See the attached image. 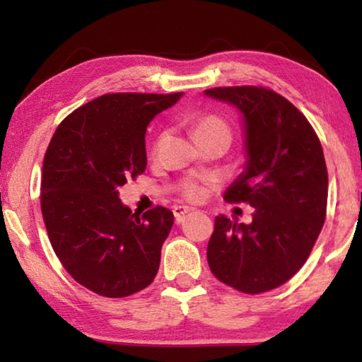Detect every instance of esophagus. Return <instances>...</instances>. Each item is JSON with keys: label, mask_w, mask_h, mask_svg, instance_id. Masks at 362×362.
Masks as SVG:
<instances>
[{"label": "esophagus", "mask_w": 362, "mask_h": 362, "mask_svg": "<svg viewBox=\"0 0 362 362\" xmlns=\"http://www.w3.org/2000/svg\"><path fill=\"white\" fill-rule=\"evenodd\" d=\"M191 211H192L191 207H187V206H175V207H173V214H175V217H176V222H181L182 217H185L187 212H191Z\"/></svg>", "instance_id": "34e87169"}]
</instances>
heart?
<instances>
[{"instance_id":"1","label":"heart","mask_w":362,"mask_h":362,"mask_svg":"<svg viewBox=\"0 0 362 362\" xmlns=\"http://www.w3.org/2000/svg\"><path fill=\"white\" fill-rule=\"evenodd\" d=\"M211 133H227V135H230L229 127H227L226 123L221 120V118H217V117L199 118L194 125L196 138L211 135ZM185 194L189 197V199H199V197L204 194V187H202L199 182H194V181L186 182Z\"/></svg>"}]
</instances>
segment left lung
Segmentation results:
<instances>
[{
	"instance_id": "8db88e82",
	"label": "left lung",
	"mask_w": 362,
	"mask_h": 362,
	"mask_svg": "<svg viewBox=\"0 0 362 362\" xmlns=\"http://www.w3.org/2000/svg\"><path fill=\"white\" fill-rule=\"evenodd\" d=\"M204 95L240 113L245 163L224 199L255 209L250 224L216 217L207 264L232 288L264 293L301 269L325 224L323 148L303 113L274 90L217 87Z\"/></svg>"
}]
</instances>
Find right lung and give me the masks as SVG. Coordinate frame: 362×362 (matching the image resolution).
Segmentation results:
<instances>
[{"mask_svg":"<svg viewBox=\"0 0 362 362\" xmlns=\"http://www.w3.org/2000/svg\"><path fill=\"white\" fill-rule=\"evenodd\" d=\"M182 92L108 93L57 127L42 163L41 211L49 240L69 275L86 288L122 298L146 288L160 269L175 216H140L120 187L146 168V127Z\"/></svg>","mask_w":362,"mask_h":362,"instance_id":"right-lung-1","label":"right lung"}]
</instances>
